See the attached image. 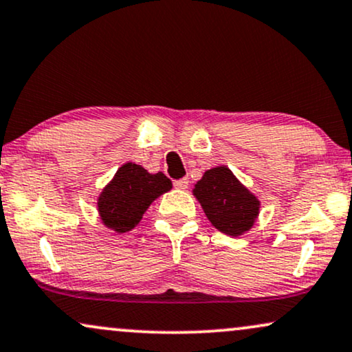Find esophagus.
<instances>
[{
	"mask_svg": "<svg viewBox=\"0 0 352 352\" xmlns=\"http://www.w3.org/2000/svg\"><path fill=\"white\" fill-rule=\"evenodd\" d=\"M173 185H175L177 188H180V190H186V188H188V179L175 180V182H173Z\"/></svg>",
	"mask_w": 352,
	"mask_h": 352,
	"instance_id": "1",
	"label": "esophagus"
}]
</instances>
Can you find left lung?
Wrapping results in <instances>:
<instances>
[{"mask_svg":"<svg viewBox=\"0 0 352 352\" xmlns=\"http://www.w3.org/2000/svg\"><path fill=\"white\" fill-rule=\"evenodd\" d=\"M193 195L211 224L232 237L252 229L260 209V201L224 166L204 172L203 179L195 185Z\"/></svg>","mask_w":352,"mask_h":352,"instance_id":"left-lung-1","label":"left lung"}]
</instances>
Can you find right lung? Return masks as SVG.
<instances>
[{
    "instance_id": "add662e5",
    "label": "right lung",
    "mask_w": 352,
    "mask_h": 352,
    "mask_svg": "<svg viewBox=\"0 0 352 352\" xmlns=\"http://www.w3.org/2000/svg\"><path fill=\"white\" fill-rule=\"evenodd\" d=\"M170 188L172 182L162 172L149 173L133 162L124 164L100 193L97 201L100 219L109 229L128 232L141 221L149 204Z\"/></svg>"
}]
</instances>
